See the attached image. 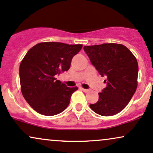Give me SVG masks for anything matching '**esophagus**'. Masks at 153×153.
Instances as JSON below:
<instances>
[{
  "mask_svg": "<svg viewBox=\"0 0 153 153\" xmlns=\"http://www.w3.org/2000/svg\"><path fill=\"white\" fill-rule=\"evenodd\" d=\"M80 90L83 91L84 93H88V92L89 91V90L88 89H84V88H80Z\"/></svg>",
  "mask_w": 153,
  "mask_h": 153,
  "instance_id": "esophagus-1",
  "label": "esophagus"
}]
</instances>
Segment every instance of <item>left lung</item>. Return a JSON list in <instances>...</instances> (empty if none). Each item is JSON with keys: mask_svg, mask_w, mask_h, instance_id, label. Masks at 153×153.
Wrapping results in <instances>:
<instances>
[{"mask_svg": "<svg viewBox=\"0 0 153 153\" xmlns=\"http://www.w3.org/2000/svg\"><path fill=\"white\" fill-rule=\"evenodd\" d=\"M92 65L98 71L107 86L97 102L90 107L102 116L120 113L129 103L137 85L138 64L128 48L121 44L104 43L84 46Z\"/></svg>", "mask_w": 153, "mask_h": 153, "instance_id": "obj_1", "label": "left lung"}]
</instances>
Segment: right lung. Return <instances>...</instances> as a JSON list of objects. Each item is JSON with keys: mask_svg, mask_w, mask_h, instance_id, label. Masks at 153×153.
I'll list each match as a JSON object with an SVG mask.
<instances>
[{"mask_svg": "<svg viewBox=\"0 0 153 153\" xmlns=\"http://www.w3.org/2000/svg\"><path fill=\"white\" fill-rule=\"evenodd\" d=\"M82 47L80 44L45 42L27 51L20 65L21 92L38 113L56 115L68 106L71 95L78 87H67L56 76L68 71L72 59Z\"/></svg>", "mask_w": 153, "mask_h": 153, "instance_id": "right-lung-1", "label": "right lung"}]
</instances>
